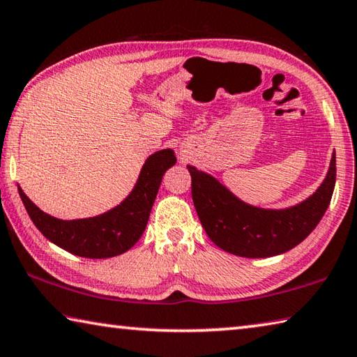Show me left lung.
I'll use <instances>...</instances> for the list:
<instances>
[{"label":"left lung","instance_id":"1","mask_svg":"<svg viewBox=\"0 0 357 357\" xmlns=\"http://www.w3.org/2000/svg\"><path fill=\"white\" fill-rule=\"evenodd\" d=\"M187 168L193 204L206 234L218 248L242 257H271L295 248L325 215L335 185V153L314 195L287 209L246 204L211 174L192 165Z\"/></svg>","mask_w":357,"mask_h":357}]
</instances>
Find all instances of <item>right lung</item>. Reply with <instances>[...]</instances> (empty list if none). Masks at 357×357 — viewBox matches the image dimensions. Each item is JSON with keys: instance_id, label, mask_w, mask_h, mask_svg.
I'll return each mask as SVG.
<instances>
[{"instance_id": "add662e5", "label": "right lung", "mask_w": 357, "mask_h": 357, "mask_svg": "<svg viewBox=\"0 0 357 357\" xmlns=\"http://www.w3.org/2000/svg\"><path fill=\"white\" fill-rule=\"evenodd\" d=\"M174 164L176 158L173 150L151 154L142 167L132 192L114 209L92 218H54L38 209L20 187L18 193L32 223L50 242L75 256L89 259L114 257L132 248L144 234L162 176Z\"/></svg>"}]
</instances>
